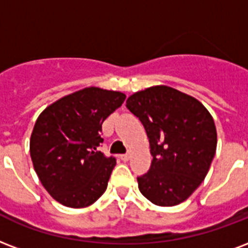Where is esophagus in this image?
I'll return each instance as SVG.
<instances>
[{
    "instance_id": "34e87169",
    "label": "esophagus",
    "mask_w": 248,
    "mask_h": 248,
    "mask_svg": "<svg viewBox=\"0 0 248 248\" xmlns=\"http://www.w3.org/2000/svg\"><path fill=\"white\" fill-rule=\"evenodd\" d=\"M120 157H121V160H122V161H128L131 156H130V154H126V155H121Z\"/></svg>"
}]
</instances>
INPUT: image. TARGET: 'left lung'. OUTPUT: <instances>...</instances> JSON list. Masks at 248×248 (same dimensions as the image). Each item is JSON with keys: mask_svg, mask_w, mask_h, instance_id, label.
Segmentation results:
<instances>
[{"mask_svg": "<svg viewBox=\"0 0 248 248\" xmlns=\"http://www.w3.org/2000/svg\"><path fill=\"white\" fill-rule=\"evenodd\" d=\"M126 107L143 124L152 155L151 169L138 178L143 195L173 207L200 186L216 154L217 131L199 100L168 86L132 93Z\"/></svg>", "mask_w": 248, "mask_h": 248, "instance_id": "1", "label": "left lung"}]
</instances>
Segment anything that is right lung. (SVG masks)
I'll list each match as a JSON object with an SVG mask.
<instances>
[{
	"label": "right lung",
	"mask_w": 248,
	"mask_h": 248,
	"mask_svg": "<svg viewBox=\"0 0 248 248\" xmlns=\"http://www.w3.org/2000/svg\"><path fill=\"white\" fill-rule=\"evenodd\" d=\"M124 99L118 91L87 87L54 101L37 117L30 140L33 169L62 205L88 207L107 190L116 158L99 151L101 127Z\"/></svg>",
	"instance_id": "obj_1"
}]
</instances>
